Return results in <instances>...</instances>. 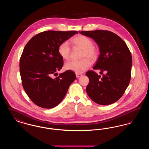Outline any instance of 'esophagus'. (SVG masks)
<instances>
[{
	"instance_id": "1",
	"label": "esophagus",
	"mask_w": 149,
	"mask_h": 149,
	"mask_svg": "<svg viewBox=\"0 0 149 149\" xmlns=\"http://www.w3.org/2000/svg\"><path fill=\"white\" fill-rule=\"evenodd\" d=\"M75 74H76L77 78H79V77H80L82 75V74H80V73H75Z\"/></svg>"
}]
</instances>
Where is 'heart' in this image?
<instances>
[{
    "instance_id": "b5f03b06",
    "label": "heart",
    "mask_w": 149,
    "mask_h": 149,
    "mask_svg": "<svg viewBox=\"0 0 149 149\" xmlns=\"http://www.w3.org/2000/svg\"><path fill=\"white\" fill-rule=\"evenodd\" d=\"M71 43L76 46L83 50L82 58L80 61H70L65 65L66 70L74 71L76 73H82L85 71L91 65L88 59L95 60L98 56V51L93 46L92 40L84 35H79L73 38ZM71 49L69 43L67 41L61 43L58 47V52L64 59H69L70 55Z\"/></svg>"
}]
</instances>
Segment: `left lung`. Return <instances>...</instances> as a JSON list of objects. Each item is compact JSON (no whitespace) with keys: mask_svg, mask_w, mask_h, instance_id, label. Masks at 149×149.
I'll list each match as a JSON object with an SVG mask.
<instances>
[{"mask_svg":"<svg viewBox=\"0 0 149 149\" xmlns=\"http://www.w3.org/2000/svg\"><path fill=\"white\" fill-rule=\"evenodd\" d=\"M91 37L99 46L100 54L93 69H99L100 75L93 71L86 72L89 83L86 88L90 98L100 105H109L123 95L131 80L132 60L125 41L109 31L79 32Z\"/></svg>","mask_w":149,"mask_h":149,"instance_id":"obj_1","label":"left lung"}]
</instances>
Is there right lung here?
I'll return each mask as SVG.
<instances>
[{
	"instance_id": "obj_1",
	"label": "right lung",
	"mask_w": 149,
	"mask_h": 149,
	"mask_svg": "<svg viewBox=\"0 0 149 149\" xmlns=\"http://www.w3.org/2000/svg\"><path fill=\"white\" fill-rule=\"evenodd\" d=\"M77 33L75 31H46L33 36L25 46L19 62L22 83L37 106L43 108L57 106L75 80L71 70L56 78L51 77L63 66V58L58 52L59 45Z\"/></svg>"
}]
</instances>
